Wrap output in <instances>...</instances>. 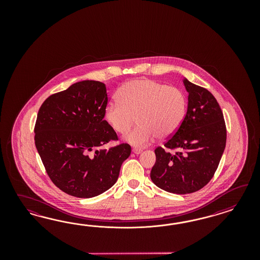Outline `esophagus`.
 <instances>
[{
  "label": "esophagus",
  "instance_id": "34e87169",
  "mask_svg": "<svg viewBox=\"0 0 260 260\" xmlns=\"http://www.w3.org/2000/svg\"><path fill=\"white\" fill-rule=\"evenodd\" d=\"M142 151H143V150L139 149V148H134V149H133V152L135 153V154H140Z\"/></svg>",
  "mask_w": 260,
  "mask_h": 260
}]
</instances>
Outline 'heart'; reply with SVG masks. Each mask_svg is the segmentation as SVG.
Wrapping results in <instances>:
<instances>
[{
    "instance_id": "heart-1",
    "label": "heart",
    "mask_w": 260,
    "mask_h": 260,
    "mask_svg": "<svg viewBox=\"0 0 260 260\" xmlns=\"http://www.w3.org/2000/svg\"><path fill=\"white\" fill-rule=\"evenodd\" d=\"M118 101L105 109V119L117 134H126V141L135 147L150 144L155 137L165 139L176 133L187 109L186 97L177 87H167L150 79L126 82L117 90Z\"/></svg>"
}]
</instances>
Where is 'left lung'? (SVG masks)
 Returning <instances> with one entry per match:
<instances>
[{
	"instance_id": "8db88e82",
	"label": "left lung",
	"mask_w": 260,
	"mask_h": 260,
	"mask_svg": "<svg viewBox=\"0 0 260 260\" xmlns=\"http://www.w3.org/2000/svg\"><path fill=\"white\" fill-rule=\"evenodd\" d=\"M188 109L176 133L157 147L150 178L166 191L186 194L202 189L213 178L226 146L227 131L219 104L208 89L183 80Z\"/></svg>"
}]
</instances>
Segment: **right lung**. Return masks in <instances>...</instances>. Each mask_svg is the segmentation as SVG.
Instances as JSON below:
<instances>
[{
	"label": "right lung",
	"instance_id": "obj_1",
	"mask_svg": "<svg viewBox=\"0 0 260 260\" xmlns=\"http://www.w3.org/2000/svg\"><path fill=\"white\" fill-rule=\"evenodd\" d=\"M107 104L106 85L86 80L50 95L38 111L36 149L51 181L72 197L90 198L108 190L131 155L126 143L102 149L118 140L104 120Z\"/></svg>",
	"mask_w": 260,
	"mask_h": 260
}]
</instances>
